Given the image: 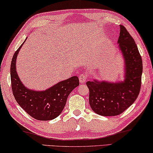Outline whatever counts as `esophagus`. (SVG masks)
<instances>
[{
	"label": "esophagus",
	"mask_w": 153,
	"mask_h": 153,
	"mask_svg": "<svg viewBox=\"0 0 153 153\" xmlns=\"http://www.w3.org/2000/svg\"><path fill=\"white\" fill-rule=\"evenodd\" d=\"M87 74H81L79 76V81L81 83H84V82L87 81Z\"/></svg>",
	"instance_id": "34e87169"
}]
</instances>
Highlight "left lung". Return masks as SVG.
Segmentation results:
<instances>
[{"instance_id": "obj_1", "label": "left lung", "mask_w": 153, "mask_h": 153, "mask_svg": "<svg viewBox=\"0 0 153 153\" xmlns=\"http://www.w3.org/2000/svg\"><path fill=\"white\" fill-rule=\"evenodd\" d=\"M117 43L123 58V81L94 79L86 82L90 106L96 114L104 117L117 116L128 108L138 96L141 87L142 57L134 39L122 25Z\"/></svg>"}]
</instances>
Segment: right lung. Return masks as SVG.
I'll use <instances>...</instances> for the list:
<instances>
[{"label":"right lung","instance_id":"add662e5","mask_svg":"<svg viewBox=\"0 0 153 153\" xmlns=\"http://www.w3.org/2000/svg\"><path fill=\"white\" fill-rule=\"evenodd\" d=\"M24 42L14 53L11 64V87L15 99L19 106L35 119L49 121L56 119L63 111L69 94L79 85V78L76 76H72L44 91L27 88L19 79L16 71L17 55Z\"/></svg>","mask_w":153,"mask_h":153}]
</instances>
